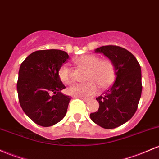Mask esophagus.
Listing matches in <instances>:
<instances>
[{
    "label": "esophagus",
    "mask_w": 159,
    "mask_h": 159,
    "mask_svg": "<svg viewBox=\"0 0 159 159\" xmlns=\"http://www.w3.org/2000/svg\"><path fill=\"white\" fill-rule=\"evenodd\" d=\"M80 99H82L83 101H84V102H89V101H90V99L89 98H83V97H80Z\"/></svg>",
    "instance_id": "obj_1"
}]
</instances>
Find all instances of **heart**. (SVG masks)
<instances>
[{"mask_svg": "<svg viewBox=\"0 0 159 159\" xmlns=\"http://www.w3.org/2000/svg\"><path fill=\"white\" fill-rule=\"evenodd\" d=\"M74 62L88 70L86 81L88 82L71 88L69 92L73 95L93 96L97 92V84L100 88H106L116 78V67L110 60H100L97 56L87 54L77 57ZM58 76L65 84L69 85L72 83L70 69L67 66H61L58 71Z\"/></svg>", "mask_w": 159, "mask_h": 159, "instance_id": "b5f03b06", "label": "heart"}]
</instances>
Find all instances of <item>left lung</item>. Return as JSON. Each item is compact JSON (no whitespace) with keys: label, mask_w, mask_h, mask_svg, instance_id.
I'll use <instances>...</instances> for the list:
<instances>
[{"label":"left lung","mask_w":159,"mask_h":159,"mask_svg":"<svg viewBox=\"0 0 159 159\" xmlns=\"http://www.w3.org/2000/svg\"><path fill=\"white\" fill-rule=\"evenodd\" d=\"M95 52L112 61L116 78L109 90L96 98L99 104L98 111L90 117L102 128H116L129 121L137 111L143 88L141 68L133 54L121 47L102 46Z\"/></svg>","instance_id":"obj_1"}]
</instances>
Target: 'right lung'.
<instances>
[{"label": "right lung", "mask_w": 159, "mask_h": 159, "mask_svg": "<svg viewBox=\"0 0 159 159\" xmlns=\"http://www.w3.org/2000/svg\"><path fill=\"white\" fill-rule=\"evenodd\" d=\"M69 57L60 50H37L21 64L17 81L19 101L26 116L38 125L50 127L64 118L70 96L58 71Z\"/></svg>", "instance_id": "1"}]
</instances>
